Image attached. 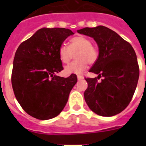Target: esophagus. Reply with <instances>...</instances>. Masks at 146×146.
Instances as JSON below:
<instances>
[{"label":"esophagus","mask_w":146,"mask_h":146,"mask_svg":"<svg viewBox=\"0 0 146 146\" xmlns=\"http://www.w3.org/2000/svg\"><path fill=\"white\" fill-rule=\"evenodd\" d=\"M84 78V77H82V75H77V79H78V80H82Z\"/></svg>","instance_id":"obj_1"}]
</instances>
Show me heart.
<instances>
[{
	"instance_id": "heart-1",
	"label": "heart",
	"mask_w": 146,
	"mask_h": 146,
	"mask_svg": "<svg viewBox=\"0 0 146 146\" xmlns=\"http://www.w3.org/2000/svg\"><path fill=\"white\" fill-rule=\"evenodd\" d=\"M75 53L76 60L65 67L66 74H81L86 69L88 64H94L99 57L97 47L84 36L73 37L70 39L69 46L63 44L58 48L59 58L64 64H69Z\"/></svg>"
}]
</instances>
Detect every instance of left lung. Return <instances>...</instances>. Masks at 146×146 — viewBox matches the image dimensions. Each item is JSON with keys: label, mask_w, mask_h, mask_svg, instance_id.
Wrapping results in <instances>:
<instances>
[{"label": "left lung", "mask_w": 146, "mask_h": 146, "mask_svg": "<svg viewBox=\"0 0 146 146\" xmlns=\"http://www.w3.org/2000/svg\"><path fill=\"white\" fill-rule=\"evenodd\" d=\"M77 32L94 38L99 47L97 60L89 70L98 77L85 78L88 106L101 116L118 114L130 103L138 82L140 70L135 50L118 33L102 25ZM102 76L103 79L98 82Z\"/></svg>", "instance_id": "left-lung-1"}]
</instances>
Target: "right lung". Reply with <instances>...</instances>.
I'll return each mask as SVG.
<instances>
[{
  "label": "right lung",
  "mask_w": 146,
  "mask_h": 146,
  "mask_svg": "<svg viewBox=\"0 0 146 146\" xmlns=\"http://www.w3.org/2000/svg\"><path fill=\"white\" fill-rule=\"evenodd\" d=\"M74 33L64 28L38 30L15 52L11 85L15 97L31 116L48 120L58 115L68 102L77 75L59 77L63 70L58 48Z\"/></svg>",
  "instance_id": "right-lung-1"
}]
</instances>
